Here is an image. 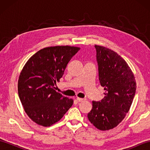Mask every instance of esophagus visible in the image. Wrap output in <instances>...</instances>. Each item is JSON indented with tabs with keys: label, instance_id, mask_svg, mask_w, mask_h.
I'll use <instances>...</instances> for the list:
<instances>
[{
	"label": "esophagus",
	"instance_id": "34e87169",
	"mask_svg": "<svg viewBox=\"0 0 150 150\" xmlns=\"http://www.w3.org/2000/svg\"><path fill=\"white\" fill-rule=\"evenodd\" d=\"M77 100L78 102H83V101L85 100L84 98H80V97H77Z\"/></svg>",
	"mask_w": 150,
	"mask_h": 150
}]
</instances>
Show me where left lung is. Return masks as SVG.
I'll return each mask as SVG.
<instances>
[{"instance_id":"left-lung-1","label":"left lung","mask_w":150,"mask_h":150,"mask_svg":"<svg viewBox=\"0 0 150 150\" xmlns=\"http://www.w3.org/2000/svg\"><path fill=\"white\" fill-rule=\"evenodd\" d=\"M98 77L104 97L92 101L88 113L90 122L102 131L119 125L129 110L136 90V81L130 67L122 57L106 47L95 45Z\"/></svg>"}]
</instances>
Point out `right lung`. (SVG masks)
<instances>
[{"instance_id": "add662e5", "label": "right lung", "mask_w": 150, "mask_h": 150, "mask_svg": "<svg viewBox=\"0 0 150 150\" xmlns=\"http://www.w3.org/2000/svg\"><path fill=\"white\" fill-rule=\"evenodd\" d=\"M80 47H44L25 64L18 80V93L25 112L39 126H51L62 119L73 103L55 91L67 64Z\"/></svg>"}]
</instances>
